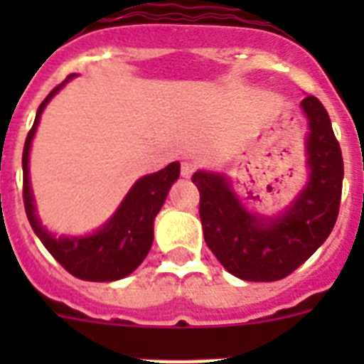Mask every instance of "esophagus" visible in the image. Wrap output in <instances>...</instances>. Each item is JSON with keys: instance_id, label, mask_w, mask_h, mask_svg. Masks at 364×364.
<instances>
[{"instance_id": "esophagus-1", "label": "esophagus", "mask_w": 364, "mask_h": 364, "mask_svg": "<svg viewBox=\"0 0 364 364\" xmlns=\"http://www.w3.org/2000/svg\"><path fill=\"white\" fill-rule=\"evenodd\" d=\"M195 169H197V166L193 162H182L180 164V175L184 176V178H189V176L195 173Z\"/></svg>"}]
</instances>
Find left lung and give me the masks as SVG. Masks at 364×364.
Here are the masks:
<instances>
[{
  "label": "left lung",
  "mask_w": 364,
  "mask_h": 364,
  "mask_svg": "<svg viewBox=\"0 0 364 364\" xmlns=\"http://www.w3.org/2000/svg\"><path fill=\"white\" fill-rule=\"evenodd\" d=\"M310 122L308 164L311 176L290 210L275 220L247 213L220 175L195 173L200 193L204 240L224 268L242 281L272 282L288 277L328 239L339 215L343 154L332 122L315 96L302 100Z\"/></svg>",
  "instance_id": "obj_1"
}]
</instances>
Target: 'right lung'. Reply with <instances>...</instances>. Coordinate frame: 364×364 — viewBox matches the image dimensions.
I'll return each instance as SVG.
<instances>
[{"mask_svg": "<svg viewBox=\"0 0 364 364\" xmlns=\"http://www.w3.org/2000/svg\"><path fill=\"white\" fill-rule=\"evenodd\" d=\"M70 76H67L69 80ZM65 80V82H67ZM63 82V83H65ZM63 83L56 85L38 107L36 120L28 131L23 146V204L25 213L38 239L43 242L47 252L70 273L82 281L109 282L127 277L131 272L142 264L153 244V222L162 208L171 184L178 178L180 164L173 162L162 171L147 175L133 186L124 198L111 220L91 237L67 239L53 237L41 228L34 213L31 184H28V149L32 136L36 133L41 111Z\"/></svg>", "mask_w": 364, "mask_h": 364, "instance_id": "1", "label": "right lung"}]
</instances>
